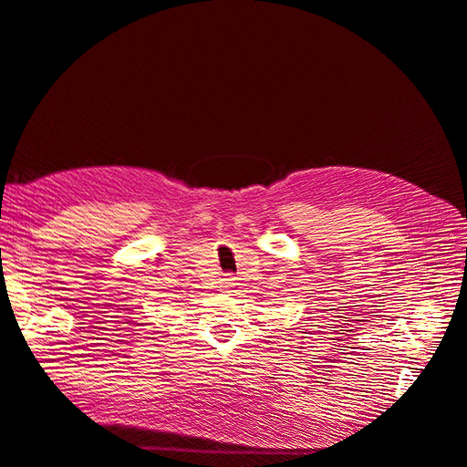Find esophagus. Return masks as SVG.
I'll use <instances>...</instances> for the list:
<instances>
[{"label":"esophagus","mask_w":467,"mask_h":467,"mask_svg":"<svg viewBox=\"0 0 467 467\" xmlns=\"http://www.w3.org/2000/svg\"><path fill=\"white\" fill-rule=\"evenodd\" d=\"M226 280H231V278H226ZM226 285H231V283H226Z\"/></svg>","instance_id":"34e87169"}]
</instances>
